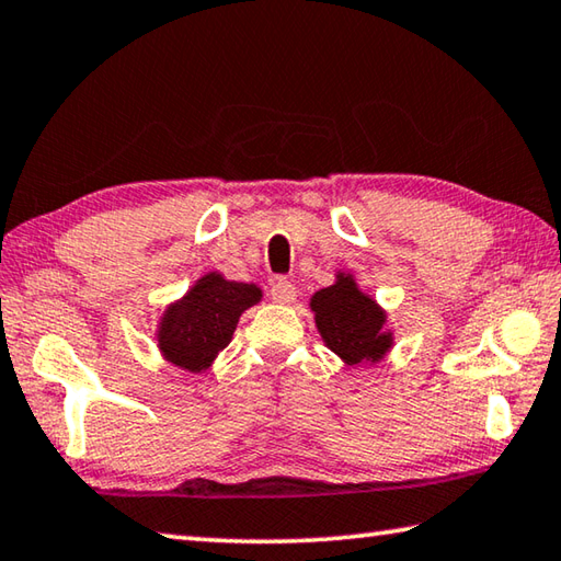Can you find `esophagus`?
Returning a JSON list of instances; mask_svg holds the SVG:
<instances>
[{"instance_id": "obj_1", "label": "esophagus", "mask_w": 561, "mask_h": 561, "mask_svg": "<svg viewBox=\"0 0 561 561\" xmlns=\"http://www.w3.org/2000/svg\"><path fill=\"white\" fill-rule=\"evenodd\" d=\"M295 295H298V288H295V285H293L290 280L280 278V280L273 283V288H271V298L276 300V302H280V305H290V302L295 300Z\"/></svg>"}]
</instances>
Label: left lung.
<instances>
[{"label": "left lung", "mask_w": 561, "mask_h": 561, "mask_svg": "<svg viewBox=\"0 0 561 561\" xmlns=\"http://www.w3.org/2000/svg\"><path fill=\"white\" fill-rule=\"evenodd\" d=\"M310 305L324 344L346 364L378 362L388 352L390 334L380 330L383 312L348 276L314 293Z\"/></svg>", "instance_id": "left-lung-1"}]
</instances>
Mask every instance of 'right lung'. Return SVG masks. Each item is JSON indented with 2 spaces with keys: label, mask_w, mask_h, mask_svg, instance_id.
Returning <instances> with one entry per match:
<instances>
[{
  "label": "right lung",
  "mask_w": 561,
  "mask_h": 561,
  "mask_svg": "<svg viewBox=\"0 0 561 561\" xmlns=\"http://www.w3.org/2000/svg\"><path fill=\"white\" fill-rule=\"evenodd\" d=\"M261 300L256 285L225 280L209 273L181 302L165 310L158 342L168 362L203 371L231 342L241 312Z\"/></svg>",
  "instance_id": "add662e5"
}]
</instances>
